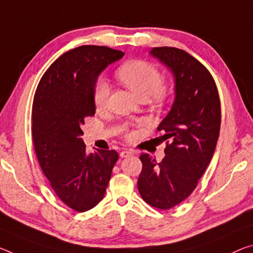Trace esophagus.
<instances>
[{
	"mask_svg": "<svg viewBox=\"0 0 253 253\" xmlns=\"http://www.w3.org/2000/svg\"><path fill=\"white\" fill-rule=\"evenodd\" d=\"M134 153L131 151H123L120 152V158H128V156L133 155Z\"/></svg>",
	"mask_w": 253,
	"mask_h": 253,
	"instance_id": "esophagus-1",
	"label": "esophagus"
}]
</instances>
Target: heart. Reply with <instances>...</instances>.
Masks as SVG:
<instances>
[{"label": "heart", "mask_w": 253, "mask_h": 253, "mask_svg": "<svg viewBox=\"0 0 253 253\" xmlns=\"http://www.w3.org/2000/svg\"><path fill=\"white\" fill-rule=\"evenodd\" d=\"M116 75L143 101L150 99L155 103H161L168 97V89L162 84L161 72L150 62L143 59L128 61L116 71ZM109 95V84L105 79H98L93 87V101L97 109L107 108Z\"/></svg>", "instance_id": "1"}]
</instances>
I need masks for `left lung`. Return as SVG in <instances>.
I'll list each match as a JSON object with an SVG mask.
<instances>
[{"label":"left lung","mask_w":253,"mask_h":253,"mask_svg":"<svg viewBox=\"0 0 253 253\" xmlns=\"http://www.w3.org/2000/svg\"><path fill=\"white\" fill-rule=\"evenodd\" d=\"M152 56L174 76L175 98L158 127L167 142L161 162L146 153L137 187L144 202L166 211L189 197L214 154L219 136L220 101L213 76L187 51L154 47Z\"/></svg>","instance_id":"obj_1"}]
</instances>
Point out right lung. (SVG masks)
<instances>
[{
    "label": "right lung",
    "mask_w": 253,
    "mask_h": 253,
    "mask_svg": "<svg viewBox=\"0 0 253 253\" xmlns=\"http://www.w3.org/2000/svg\"><path fill=\"white\" fill-rule=\"evenodd\" d=\"M123 56L106 46L74 48L51 64L36 90L31 117L36 155L56 196L76 211L102 200L118 160L114 150L86 154L81 127L95 114L99 74Z\"/></svg>",
    "instance_id": "obj_1"
}]
</instances>
